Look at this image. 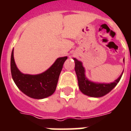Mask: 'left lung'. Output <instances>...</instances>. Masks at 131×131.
I'll list each match as a JSON object with an SVG mask.
<instances>
[{"instance_id": "1", "label": "left lung", "mask_w": 131, "mask_h": 131, "mask_svg": "<svg viewBox=\"0 0 131 131\" xmlns=\"http://www.w3.org/2000/svg\"><path fill=\"white\" fill-rule=\"evenodd\" d=\"M73 60L75 61V71L78 77L79 88L82 93L88 96L99 98L106 95L118 84L123 74L122 72L117 80L109 84L92 82L86 78L85 74L86 71L82 62L75 58ZM123 62L124 63V58L123 59Z\"/></svg>"}]
</instances>
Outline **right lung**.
Returning a JSON list of instances; mask_svg holds the SVG:
<instances>
[{
  "mask_svg": "<svg viewBox=\"0 0 131 131\" xmlns=\"http://www.w3.org/2000/svg\"><path fill=\"white\" fill-rule=\"evenodd\" d=\"M67 59V56L58 58L48 69L41 73L24 74L16 66L13 49L11 56L12 78L17 88L26 95L35 99H43L52 95L55 92L60 74Z\"/></svg>",
  "mask_w": 131,
  "mask_h": 131,
  "instance_id": "obj_1",
  "label": "right lung"
}]
</instances>
